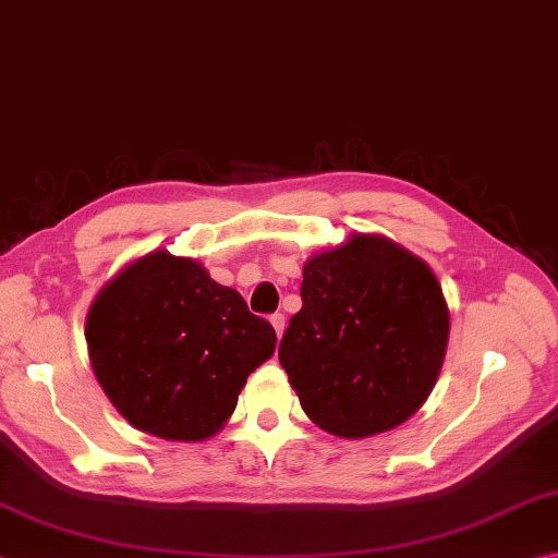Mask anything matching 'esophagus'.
<instances>
[{
    "mask_svg": "<svg viewBox=\"0 0 558 558\" xmlns=\"http://www.w3.org/2000/svg\"><path fill=\"white\" fill-rule=\"evenodd\" d=\"M269 324L274 326V330H277V336H281V333H284L287 318H284V314H271V316H269Z\"/></svg>",
    "mask_w": 558,
    "mask_h": 558,
    "instance_id": "34e87169",
    "label": "esophagus"
}]
</instances>
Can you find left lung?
Here are the masks:
<instances>
[{
  "label": "left lung",
  "mask_w": 558,
  "mask_h": 558,
  "mask_svg": "<svg viewBox=\"0 0 558 558\" xmlns=\"http://www.w3.org/2000/svg\"><path fill=\"white\" fill-rule=\"evenodd\" d=\"M301 301L279 363L311 422L363 438L426 402L448 343V306L426 262L379 234H353L306 262Z\"/></svg>",
  "instance_id": "left-lung-1"
}]
</instances>
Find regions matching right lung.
I'll list each match as a JSON object with an SVG mask.
<instances>
[{
    "instance_id": "right-lung-1",
    "label": "right lung",
    "mask_w": 558,
    "mask_h": 558,
    "mask_svg": "<svg viewBox=\"0 0 558 558\" xmlns=\"http://www.w3.org/2000/svg\"><path fill=\"white\" fill-rule=\"evenodd\" d=\"M87 350L105 395L140 432L203 441L234 412L277 333L198 262L149 252L87 314Z\"/></svg>"
}]
</instances>
